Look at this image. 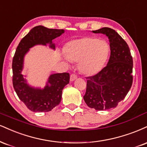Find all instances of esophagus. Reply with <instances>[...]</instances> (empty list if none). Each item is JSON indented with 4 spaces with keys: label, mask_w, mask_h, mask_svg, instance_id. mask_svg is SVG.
Segmentation results:
<instances>
[{
    "label": "esophagus",
    "mask_w": 147,
    "mask_h": 147,
    "mask_svg": "<svg viewBox=\"0 0 147 147\" xmlns=\"http://www.w3.org/2000/svg\"><path fill=\"white\" fill-rule=\"evenodd\" d=\"M77 78V75H76L75 73L71 74V75H70V81H72L75 80Z\"/></svg>",
    "instance_id": "1"
}]
</instances>
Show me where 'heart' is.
<instances>
[{
    "label": "heart",
    "instance_id": "obj_1",
    "mask_svg": "<svg viewBox=\"0 0 147 147\" xmlns=\"http://www.w3.org/2000/svg\"><path fill=\"white\" fill-rule=\"evenodd\" d=\"M109 51V46L105 40L91 37L73 40L66 47L68 59L80 61L79 69L87 75L96 74L102 68L108 58Z\"/></svg>",
    "mask_w": 147,
    "mask_h": 147
}]
</instances>
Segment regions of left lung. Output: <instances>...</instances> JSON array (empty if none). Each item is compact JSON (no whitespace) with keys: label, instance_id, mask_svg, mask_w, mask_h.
Returning a JSON list of instances; mask_svg holds the SVG:
<instances>
[{"label":"left lung","instance_id":"8db88e82","mask_svg":"<svg viewBox=\"0 0 147 147\" xmlns=\"http://www.w3.org/2000/svg\"><path fill=\"white\" fill-rule=\"evenodd\" d=\"M92 32L105 34L110 43L107 66L96 75L86 77L84 96L88 107L101 111L116 107L129 91L133 83V58L127 42L114 29L103 27Z\"/></svg>","mask_w":147,"mask_h":147}]
</instances>
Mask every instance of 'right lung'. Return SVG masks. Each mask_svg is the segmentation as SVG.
<instances>
[{
	"instance_id": "add662e5",
	"label": "right lung",
	"mask_w": 147,
	"mask_h": 147,
	"mask_svg": "<svg viewBox=\"0 0 147 147\" xmlns=\"http://www.w3.org/2000/svg\"><path fill=\"white\" fill-rule=\"evenodd\" d=\"M63 32V29H48L43 26H35L21 40L14 54L12 61L13 88L21 101L32 112H49L59 105L63 88L70 81V75L68 72L51 75L47 86L43 90L35 89L26 84L21 74L24 56L30 48L36 45H46L49 43L50 47L55 49L52 40Z\"/></svg>"
}]
</instances>
